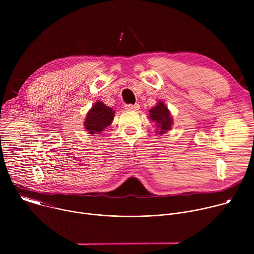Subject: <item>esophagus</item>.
I'll use <instances>...</instances> for the list:
<instances>
[{"mask_svg": "<svg viewBox=\"0 0 254 254\" xmlns=\"http://www.w3.org/2000/svg\"><path fill=\"white\" fill-rule=\"evenodd\" d=\"M126 107H127V110H128V111H137L139 108V104H137V103L127 104V105H126Z\"/></svg>", "mask_w": 254, "mask_h": 254, "instance_id": "1", "label": "esophagus"}]
</instances>
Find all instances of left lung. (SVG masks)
Wrapping results in <instances>:
<instances>
[{"label": "left lung", "instance_id": "left-lung-1", "mask_svg": "<svg viewBox=\"0 0 254 254\" xmlns=\"http://www.w3.org/2000/svg\"><path fill=\"white\" fill-rule=\"evenodd\" d=\"M149 119L155 124L156 132L160 135L169 131L174 123L171 112L162 100H159L158 103L151 108L149 112Z\"/></svg>", "mask_w": 254, "mask_h": 254}]
</instances>
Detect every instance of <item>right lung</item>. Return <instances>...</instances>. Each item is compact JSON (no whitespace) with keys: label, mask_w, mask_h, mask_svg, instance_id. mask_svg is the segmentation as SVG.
I'll return each instance as SVG.
<instances>
[{"label":"right lung","mask_w":254,"mask_h":254,"mask_svg":"<svg viewBox=\"0 0 254 254\" xmlns=\"http://www.w3.org/2000/svg\"><path fill=\"white\" fill-rule=\"evenodd\" d=\"M115 114L116 112L112 107L106 106L102 101H95L84 119L83 125L86 131L91 135L102 136L100 134L104 128L110 127L114 122Z\"/></svg>","instance_id":"right-lung-1"}]
</instances>
